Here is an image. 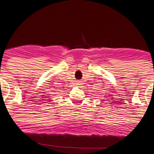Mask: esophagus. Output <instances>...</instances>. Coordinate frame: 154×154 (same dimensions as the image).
<instances>
[{
	"label": "esophagus",
	"instance_id": "34e87169",
	"mask_svg": "<svg viewBox=\"0 0 154 154\" xmlns=\"http://www.w3.org/2000/svg\"><path fill=\"white\" fill-rule=\"evenodd\" d=\"M77 85H80V82L79 81H77Z\"/></svg>",
	"mask_w": 154,
	"mask_h": 154
}]
</instances>
